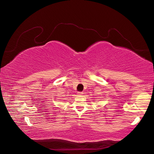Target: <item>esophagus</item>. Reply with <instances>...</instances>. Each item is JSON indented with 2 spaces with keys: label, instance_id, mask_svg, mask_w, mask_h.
Here are the masks:
<instances>
[{
  "label": "esophagus",
  "instance_id": "esophagus-1",
  "mask_svg": "<svg viewBox=\"0 0 154 154\" xmlns=\"http://www.w3.org/2000/svg\"><path fill=\"white\" fill-rule=\"evenodd\" d=\"M83 94V92H77V94H78V95H82Z\"/></svg>",
  "mask_w": 154,
  "mask_h": 154
}]
</instances>
